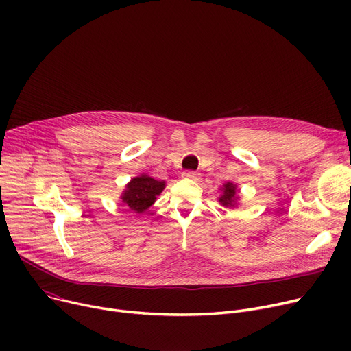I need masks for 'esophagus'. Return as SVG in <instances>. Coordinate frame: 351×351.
<instances>
[{
	"label": "esophagus",
	"instance_id": "34e87169",
	"mask_svg": "<svg viewBox=\"0 0 351 351\" xmlns=\"http://www.w3.org/2000/svg\"><path fill=\"white\" fill-rule=\"evenodd\" d=\"M182 176L185 178V179H191V180H197L199 179V173L197 172H192V171H186V172H183L182 173Z\"/></svg>",
	"mask_w": 351,
	"mask_h": 351
}]
</instances>
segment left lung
Returning <instances> with one entry per match:
<instances>
[{
    "label": "left lung",
    "instance_id": "left-lung-1",
    "mask_svg": "<svg viewBox=\"0 0 351 351\" xmlns=\"http://www.w3.org/2000/svg\"><path fill=\"white\" fill-rule=\"evenodd\" d=\"M220 196L217 197L219 204L225 206V208H229V209H233V208H237V202H239V193H241V189L237 188V185H234L233 182H226L225 185L220 188Z\"/></svg>",
    "mask_w": 351,
    "mask_h": 351
}]
</instances>
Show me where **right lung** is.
Wrapping results in <instances>:
<instances>
[{
	"instance_id": "1",
	"label": "right lung",
	"mask_w": 351,
	"mask_h": 351,
	"mask_svg": "<svg viewBox=\"0 0 351 351\" xmlns=\"http://www.w3.org/2000/svg\"><path fill=\"white\" fill-rule=\"evenodd\" d=\"M166 186L165 180H156L145 173L132 178L126 183L121 195V202L135 213H143L149 209L156 197Z\"/></svg>"
}]
</instances>
